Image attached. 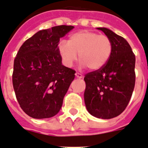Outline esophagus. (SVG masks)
<instances>
[{
	"label": "esophagus",
	"instance_id": "34e87169",
	"mask_svg": "<svg viewBox=\"0 0 148 148\" xmlns=\"http://www.w3.org/2000/svg\"><path fill=\"white\" fill-rule=\"evenodd\" d=\"M75 76H76L77 78H79V79L83 78V75H82L80 73H78V72H76V73H75Z\"/></svg>",
	"mask_w": 148,
	"mask_h": 148
}]
</instances>
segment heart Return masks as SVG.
Instances as JSON below:
<instances>
[{
    "label": "heart",
    "mask_w": 148,
    "mask_h": 148,
    "mask_svg": "<svg viewBox=\"0 0 148 148\" xmlns=\"http://www.w3.org/2000/svg\"><path fill=\"white\" fill-rule=\"evenodd\" d=\"M62 62L71 67L77 59L80 65L96 71L105 66L113 52V43L108 36L92 31H80L70 35L68 42L61 40L58 46Z\"/></svg>",
    "instance_id": "heart-1"
}]
</instances>
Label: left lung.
<instances>
[{
  "instance_id": "left-lung-1",
  "label": "left lung",
  "mask_w": 148,
  "mask_h": 148,
  "mask_svg": "<svg viewBox=\"0 0 148 148\" xmlns=\"http://www.w3.org/2000/svg\"><path fill=\"white\" fill-rule=\"evenodd\" d=\"M111 40L110 59L99 70L85 75L84 101L92 116L111 119L127 107L135 84V56L130 45L121 36L106 28H97Z\"/></svg>"
}]
</instances>
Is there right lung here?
Returning a JSON list of instances; mask_svg holds the SVG:
<instances>
[{"mask_svg":"<svg viewBox=\"0 0 148 148\" xmlns=\"http://www.w3.org/2000/svg\"><path fill=\"white\" fill-rule=\"evenodd\" d=\"M74 28L55 26L41 30L23 43L14 59L13 86L22 110L35 119L59 113L75 71L62 64L60 38Z\"/></svg>","mask_w":148,"mask_h":148,"instance_id":"add662e5","label":"right lung"}]
</instances>
